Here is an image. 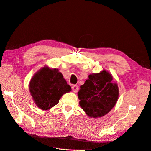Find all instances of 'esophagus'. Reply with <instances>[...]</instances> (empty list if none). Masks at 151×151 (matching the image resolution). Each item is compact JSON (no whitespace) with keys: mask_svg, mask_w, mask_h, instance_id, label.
I'll return each mask as SVG.
<instances>
[{"mask_svg":"<svg viewBox=\"0 0 151 151\" xmlns=\"http://www.w3.org/2000/svg\"><path fill=\"white\" fill-rule=\"evenodd\" d=\"M72 90L74 92H77L78 90V86H77V85H73Z\"/></svg>","mask_w":151,"mask_h":151,"instance_id":"1","label":"esophagus"}]
</instances>
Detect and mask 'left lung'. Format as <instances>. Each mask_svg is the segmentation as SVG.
I'll use <instances>...</instances> for the list:
<instances>
[{
  "label": "left lung",
  "mask_w": 151,
  "mask_h": 151,
  "mask_svg": "<svg viewBox=\"0 0 151 151\" xmlns=\"http://www.w3.org/2000/svg\"><path fill=\"white\" fill-rule=\"evenodd\" d=\"M113 76L103 70L92 73L81 86L78 92L82 109L90 117H101L110 111L118 99L117 83H112Z\"/></svg>",
  "instance_id": "1"
}]
</instances>
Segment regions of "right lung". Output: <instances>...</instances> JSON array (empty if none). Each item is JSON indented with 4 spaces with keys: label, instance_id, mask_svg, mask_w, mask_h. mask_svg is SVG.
<instances>
[{
    "label": "right lung",
    "instance_id": "right-lung-1",
    "mask_svg": "<svg viewBox=\"0 0 151 151\" xmlns=\"http://www.w3.org/2000/svg\"><path fill=\"white\" fill-rule=\"evenodd\" d=\"M29 89L35 104L43 110L55 106L63 95L71 91V87L61 73L57 68L51 69L47 66L33 76Z\"/></svg>",
    "mask_w": 151,
    "mask_h": 151
}]
</instances>
